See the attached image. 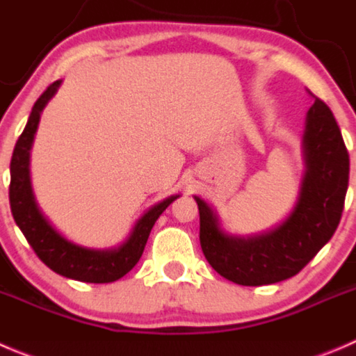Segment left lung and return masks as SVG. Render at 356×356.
<instances>
[{
  "label": "left lung",
  "mask_w": 356,
  "mask_h": 356,
  "mask_svg": "<svg viewBox=\"0 0 356 356\" xmlns=\"http://www.w3.org/2000/svg\"><path fill=\"white\" fill-rule=\"evenodd\" d=\"M306 174L294 212L277 229L257 236H227L203 200L200 245L220 277L247 287L287 280L318 254L339 226L350 179V154L329 106L309 108L305 132Z\"/></svg>",
  "instance_id": "left-lung-1"
}]
</instances>
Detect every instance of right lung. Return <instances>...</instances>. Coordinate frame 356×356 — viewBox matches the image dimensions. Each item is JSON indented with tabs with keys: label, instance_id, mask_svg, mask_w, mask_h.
<instances>
[{
	"label": "right lung",
	"instance_id": "add662e5",
	"mask_svg": "<svg viewBox=\"0 0 356 356\" xmlns=\"http://www.w3.org/2000/svg\"><path fill=\"white\" fill-rule=\"evenodd\" d=\"M60 81H54L40 95L31 111L29 122L20 134L15 144L10 163V207L13 219L24 233L26 240L36 252L38 257L55 273L72 280L88 282V284H109L125 277L134 266L139 262L151 229L165 209L179 198L177 195L163 200L161 203L147 210L137 222L136 229L129 240L118 248L109 250H90L71 243L50 226L34 202L29 181V151L36 134L40 115L47 102L54 97Z\"/></svg>",
	"mask_w": 356,
	"mask_h": 356
}]
</instances>
